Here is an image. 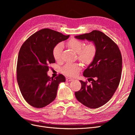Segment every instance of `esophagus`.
I'll list each match as a JSON object with an SVG mask.
<instances>
[{
  "label": "esophagus",
  "mask_w": 135,
  "mask_h": 135,
  "mask_svg": "<svg viewBox=\"0 0 135 135\" xmlns=\"http://www.w3.org/2000/svg\"><path fill=\"white\" fill-rule=\"evenodd\" d=\"M73 80H74V79H72V78H67L66 79V80L67 81H73Z\"/></svg>",
  "instance_id": "esophagus-1"
}]
</instances>
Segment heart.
<instances>
[{
  "instance_id": "b5f03b06",
  "label": "heart",
  "mask_w": 135,
  "mask_h": 135,
  "mask_svg": "<svg viewBox=\"0 0 135 135\" xmlns=\"http://www.w3.org/2000/svg\"><path fill=\"white\" fill-rule=\"evenodd\" d=\"M68 46L78 54L79 60L84 64H89L93 61L96 55V47L92 43L84 46V44L80 40L71 39L68 42ZM63 45L59 43L53 49V56L57 61H60L62 58ZM81 69L80 66L76 64H67L62 69V72L69 76H75L78 74Z\"/></svg>"
}]
</instances>
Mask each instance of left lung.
Instances as JSON below:
<instances>
[{
  "instance_id": "8db88e82",
  "label": "left lung",
  "mask_w": 135,
  "mask_h": 135,
  "mask_svg": "<svg viewBox=\"0 0 135 135\" xmlns=\"http://www.w3.org/2000/svg\"><path fill=\"white\" fill-rule=\"evenodd\" d=\"M77 39L92 42L96 47V55L83 72L89 78L90 85L79 80L81 87L75 92L78 101L85 107L96 109L111 99L119 85L122 70V58L117 45L103 32L93 30L75 36Z\"/></svg>"
}]
</instances>
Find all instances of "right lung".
Returning a JSON list of instances; mask_svg holds the SVG:
<instances>
[{
  "label": "right lung",
  "mask_w": 135,
  "mask_h": 135,
  "mask_svg": "<svg viewBox=\"0 0 135 135\" xmlns=\"http://www.w3.org/2000/svg\"><path fill=\"white\" fill-rule=\"evenodd\" d=\"M50 28H43L30 36L20 48L17 65V79L20 91L32 107L42 108L50 104L57 95L58 87L65 78L59 74L49 76L48 65L55 62L53 49L69 38Z\"/></svg>",
  "instance_id": "obj_1"
}]
</instances>
